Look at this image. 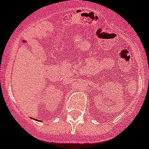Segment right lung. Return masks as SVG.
Here are the masks:
<instances>
[{
  "mask_svg": "<svg viewBox=\"0 0 149 149\" xmlns=\"http://www.w3.org/2000/svg\"><path fill=\"white\" fill-rule=\"evenodd\" d=\"M37 121H38V120H37ZM40 121H41V120H40Z\"/></svg>",
  "mask_w": 149,
  "mask_h": 149,
  "instance_id": "obj_1",
  "label": "right lung"
}]
</instances>
